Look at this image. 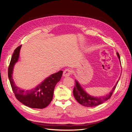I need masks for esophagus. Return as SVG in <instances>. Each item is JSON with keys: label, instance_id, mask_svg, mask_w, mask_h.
<instances>
[{"label": "esophagus", "instance_id": "obj_1", "mask_svg": "<svg viewBox=\"0 0 132 132\" xmlns=\"http://www.w3.org/2000/svg\"><path fill=\"white\" fill-rule=\"evenodd\" d=\"M72 73V71L70 70V69H66L63 71V77H68L71 75Z\"/></svg>", "mask_w": 132, "mask_h": 132}]
</instances>
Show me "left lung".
<instances>
[{
    "mask_svg": "<svg viewBox=\"0 0 132 132\" xmlns=\"http://www.w3.org/2000/svg\"><path fill=\"white\" fill-rule=\"evenodd\" d=\"M117 55L119 59V62L121 63L120 56H119L118 52H117ZM118 81L119 80L113 87L112 90L110 91V93L109 94L103 96L94 97L92 96L87 94L86 92L82 89V87L81 86L79 82L77 80H75V86L73 90L74 96L76 99V100H77L80 104L86 107H95L99 105L102 104V103L108 100L111 97L114 90L116 89V87L117 85Z\"/></svg>",
    "mask_w": 132,
    "mask_h": 132,
    "instance_id": "left-lung-1",
    "label": "left lung"
}]
</instances>
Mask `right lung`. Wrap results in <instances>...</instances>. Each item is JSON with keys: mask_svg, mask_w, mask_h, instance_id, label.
<instances>
[{"mask_svg": "<svg viewBox=\"0 0 132 132\" xmlns=\"http://www.w3.org/2000/svg\"><path fill=\"white\" fill-rule=\"evenodd\" d=\"M21 45L16 48L12 55L8 68V77L16 98L24 105L32 109H44L52 100L54 87L60 81L63 71L51 75L35 88L23 90L15 85L13 79V69L18 61Z\"/></svg>", "mask_w": 132, "mask_h": 132, "instance_id": "right-lung-1", "label": "right lung"}]
</instances>
